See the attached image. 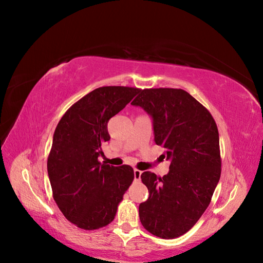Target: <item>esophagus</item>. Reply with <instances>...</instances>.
Here are the masks:
<instances>
[{
  "mask_svg": "<svg viewBox=\"0 0 263 263\" xmlns=\"http://www.w3.org/2000/svg\"><path fill=\"white\" fill-rule=\"evenodd\" d=\"M141 171L140 170H138V169H135L134 170V174H135V180H137V181H139L140 180V177H141Z\"/></svg>",
  "mask_w": 263,
  "mask_h": 263,
  "instance_id": "obj_1",
  "label": "esophagus"
}]
</instances>
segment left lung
<instances>
[{
    "instance_id": "8db88e82",
    "label": "left lung",
    "mask_w": 263,
    "mask_h": 263,
    "mask_svg": "<svg viewBox=\"0 0 263 263\" xmlns=\"http://www.w3.org/2000/svg\"><path fill=\"white\" fill-rule=\"evenodd\" d=\"M154 119L155 141L171 161L169 173L145 171L148 200L139 205L142 226L162 239L187 233L212 201L220 178L219 135L210 110L182 89L139 90L132 102Z\"/></svg>"
}]
</instances>
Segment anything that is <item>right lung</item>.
Segmentation results:
<instances>
[{
	"mask_svg": "<svg viewBox=\"0 0 263 263\" xmlns=\"http://www.w3.org/2000/svg\"><path fill=\"white\" fill-rule=\"evenodd\" d=\"M139 89L102 86L76 102L53 134L47 160L52 197L69 221L85 230L107 226L134 181L128 164L99 161L110 139L107 122L128 104Z\"/></svg>",
	"mask_w": 263,
	"mask_h": 263,
	"instance_id": "add662e5",
	"label": "right lung"
}]
</instances>
